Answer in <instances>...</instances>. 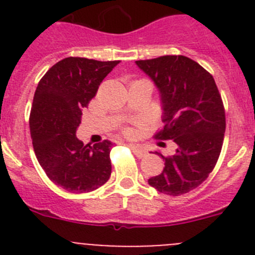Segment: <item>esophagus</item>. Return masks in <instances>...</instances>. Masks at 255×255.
I'll return each mask as SVG.
<instances>
[{
    "mask_svg": "<svg viewBox=\"0 0 255 255\" xmlns=\"http://www.w3.org/2000/svg\"><path fill=\"white\" fill-rule=\"evenodd\" d=\"M130 148H131L132 153H134V154L136 155L138 158H143L144 155L147 154V152H145V150H144L143 148L138 147V145H135V144H131V145H130Z\"/></svg>",
    "mask_w": 255,
    "mask_h": 255,
    "instance_id": "esophagus-1",
    "label": "esophagus"
}]
</instances>
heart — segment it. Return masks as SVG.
Here are the masks:
<instances>
[{
	"label": "heart",
	"mask_w": 255,
	"mask_h": 255,
	"mask_svg": "<svg viewBox=\"0 0 255 255\" xmlns=\"http://www.w3.org/2000/svg\"><path fill=\"white\" fill-rule=\"evenodd\" d=\"M124 132H125L126 135H130V134H131V130H130V129H125V130H124Z\"/></svg>",
	"instance_id": "1"
}]
</instances>
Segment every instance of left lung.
<instances>
[{"label":"left lung","instance_id":"left-lung-1","mask_svg":"<svg viewBox=\"0 0 255 255\" xmlns=\"http://www.w3.org/2000/svg\"><path fill=\"white\" fill-rule=\"evenodd\" d=\"M161 93L164 126L158 140H173L176 152L164 157V168L148 180L167 195L186 194L206 181L220 157L226 130L225 107L215 79L186 56L139 60Z\"/></svg>","mask_w":255,"mask_h":255}]
</instances>
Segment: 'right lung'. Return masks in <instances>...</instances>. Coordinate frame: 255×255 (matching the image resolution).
Masks as SVG:
<instances>
[{
    "mask_svg": "<svg viewBox=\"0 0 255 255\" xmlns=\"http://www.w3.org/2000/svg\"><path fill=\"white\" fill-rule=\"evenodd\" d=\"M119 62L66 57L35 89L29 116L33 148L48 179L70 193L93 191L111 176L112 141L84 145L75 132L83 111Z\"/></svg>",
    "mask_w": 255,
    "mask_h": 255,
    "instance_id": "obj_1",
    "label": "right lung"
}]
</instances>
